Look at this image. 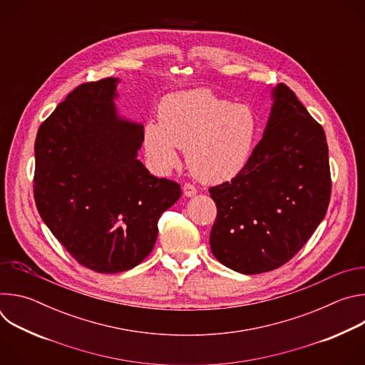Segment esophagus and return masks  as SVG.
I'll return each mask as SVG.
<instances>
[{
	"label": "esophagus",
	"mask_w": 365,
	"mask_h": 365,
	"mask_svg": "<svg viewBox=\"0 0 365 365\" xmlns=\"http://www.w3.org/2000/svg\"><path fill=\"white\" fill-rule=\"evenodd\" d=\"M196 187L193 186V185H190V183H185L183 185V193H185V196H187V197H190V196H195L196 195Z\"/></svg>",
	"instance_id": "obj_1"
}]
</instances>
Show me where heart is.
I'll list each match as a JSON object with an SVG mask.
<instances>
[{"instance_id":"obj_1","label":"heart","mask_w":365,"mask_h":365,"mask_svg":"<svg viewBox=\"0 0 365 365\" xmlns=\"http://www.w3.org/2000/svg\"><path fill=\"white\" fill-rule=\"evenodd\" d=\"M258 121L254 111L207 89L168 95L159 120L143 127V148L153 169L168 173L186 150L190 172L206 183L234 179L248 165L255 145Z\"/></svg>"}]
</instances>
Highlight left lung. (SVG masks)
<instances>
[{
  "instance_id": "left-lung-1",
  "label": "left lung",
  "mask_w": 365,
  "mask_h": 365,
  "mask_svg": "<svg viewBox=\"0 0 365 365\" xmlns=\"http://www.w3.org/2000/svg\"><path fill=\"white\" fill-rule=\"evenodd\" d=\"M245 169L210 189L217 203L212 254L224 266L258 274L274 270L307 242L325 218L331 170L325 131L294 92L280 83Z\"/></svg>"
}]
</instances>
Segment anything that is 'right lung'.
<instances>
[{
  "label": "right lung",
  "mask_w": 365,
  "mask_h": 365,
  "mask_svg": "<svg viewBox=\"0 0 365 365\" xmlns=\"http://www.w3.org/2000/svg\"><path fill=\"white\" fill-rule=\"evenodd\" d=\"M117 78L82 83L43 121L34 143L38 214L79 264L120 273L158 240L160 215L180 185L137 159L143 125L118 115Z\"/></svg>",
  "instance_id": "obj_1"
}]
</instances>
